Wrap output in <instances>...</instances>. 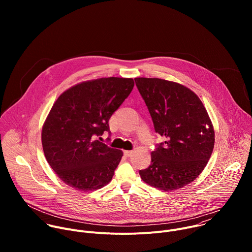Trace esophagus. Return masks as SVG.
<instances>
[{"label":"esophagus","mask_w":252,"mask_h":252,"mask_svg":"<svg viewBox=\"0 0 252 252\" xmlns=\"http://www.w3.org/2000/svg\"><path fill=\"white\" fill-rule=\"evenodd\" d=\"M132 153H133L132 151H125V152H124L125 156H126V157H127V158H129V157L132 155Z\"/></svg>","instance_id":"obj_1"}]
</instances>
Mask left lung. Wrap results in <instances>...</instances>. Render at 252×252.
Segmentation results:
<instances>
[{
	"label": "left lung",
	"mask_w": 252,
	"mask_h": 252,
	"mask_svg": "<svg viewBox=\"0 0 252 252\" xmlns=\"http://www.w3.org/2000/svg\"><path fill=\"white\" fill-rule=\"evenodd\" d=\"M136 88L165 137L152 153V163L139 170L146 184L163 191L192 183L205 167L214 147V130L199 97L187 87L161 79L135 78Z\"/></svg>",
	"instance_id": "8db88e82"
}]
</instances>
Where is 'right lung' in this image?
I'll return each instance as SVG.
<instances>
[{
	"label": "right lung",
	"instance_id": "obj_1",
	"mask_svg": "<svg viewBox=\"0 0 252 252\" xmlns=\"http://www.w3.org/2000/svg\"><path fill=\"white\" fill-rule=\"evenodd\" d=\"M133 86L132 79L101 78L78 84L58 97L43 126L42 145L47 161L65 185L92 191L112 181L123 152L96 137L111 132L109 121Z\"/></svg>",
	"mask_w": 252,
	"mask_h": 252
}]
</instances>
